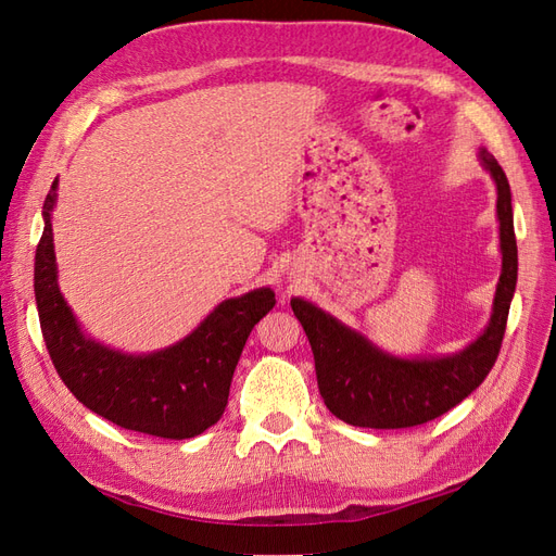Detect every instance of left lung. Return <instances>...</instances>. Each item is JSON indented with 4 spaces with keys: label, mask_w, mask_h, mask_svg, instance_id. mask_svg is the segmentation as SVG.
Segmentation results:
<instances>
[{
    "label": "left lung",
    "mask_w": 556,
    "mask_h": 556,
    "mask_svg": "<svg viewBox=\"0 0 556 556\" xmlns=\"http://www.w3.org/2000/svg\"><path fill=\"white\" fill-rule=\"evenodd\" d=\"M480 162L496 185L501 276L486 327L452 355H392L313 301L292 296L315 357L317 387L327 408L352 427L406 429L425 425L462 403L492 371L506 331L517 285L513 194L494 155L480 148Z\"/></svg>",
    "instance_id": "left-lung-1"
}]
</instances>
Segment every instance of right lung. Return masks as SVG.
I'll list each match as a JSON object with an SVG mask.
<instances>
[{
  "instance_id": "1",
  "label": "right lung",
  "mask_w": 556,
  "mask_h": 556,
  "mask_svg": "<svg viewBox=\"0 0 556 556\" xmlns=\"http://www.w3.org/2000/svg\"><path fill=\"white\" fill-rule=\"evenodd\" d=\"M58 178L43 201V233L35 257V296L48 355L70 392L109 422L160 439H194L227 408L233 368L248 336L274 308L271 288L217 304L174 345L123 352L83 329L58 285L53 208Z\"/></svg>"
}]
</instances>
